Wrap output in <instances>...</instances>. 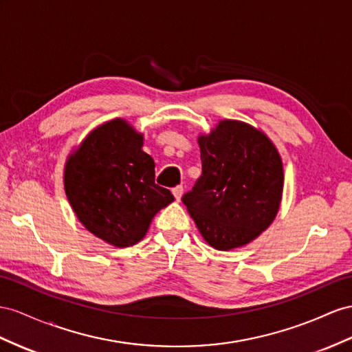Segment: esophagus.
I'll return each instance as SVG.
<instances>
[{
	"label": "esophagus",
	"instance_id": "1",
	"mask_svg": "<svg viewBox=\"0 0 352 352\" xmlns=\"http://www.w3.org/2000/svg\"><path fill=\"white\" fill-rule=\"evenodd\" d=\"M183 190H184V188H183V186H177V187H174V188H173V195L175 196V199H177V201H179V199H182V195H183Z\"/></svg>",
	"mask_w": 352,
	"mask_h": 352
}]
</instances>
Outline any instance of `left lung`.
Segmentation results:
<instances>
[{
    "label": "left lung",
    "instance_id": "left-lung-1",
    "mask_svg": "<svg viewBox=\"0 0 352 352\" xmlns=\"http://www.w3.org/2000/svg\"><path fill=\"white\" fill-rule=\"evenodd\" d=\"M202 175L183 196L204 239L215 250L247 245L276 217L283 197V160L253 126L221 120L199 135Z\"/></svg>",
    "mask_w": 352,
    "mask_h": 352
}]
</instances>
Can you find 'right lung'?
I'll return each mask as SVG.
<instances>
[{
  "mask_svg": "<svg viewBox=\"0 0 352 352\" xmlns=\"http://www.w3.org/2000/svg\"><path fill=\"white\" fill-rule=\"evenodd\" d=\"M142 133L123 119L98 126L71 153L64 186L71 208L95 236L117 248L135 245L153 217L174 201L155 183V160Z\"/></svg>",
  "mask_w": 352,
  "mask_h": 352,
  "instance_id": "1",
  "label": "right lung"
}]
</instances>
